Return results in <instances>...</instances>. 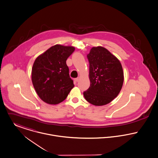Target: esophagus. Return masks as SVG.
I'll use <instances>...</instances> for the list:
<instances>
[{
  "mask_svg": "<svg viewBox=\"0 0 158 158\" xmlns=\"http://www.w3.org/2000/svg\"><path fill=\"white\" fill-rule=\"evenodd\" d=\"M79 80H80V77H77V78H75V81H76V82H78V81H79Z\"/></svg>",
  "mask_w": 158,
  "mask_h": 158,
  "instance_id": "34e87169",
  "label": "esophagus"
}]
</instances>
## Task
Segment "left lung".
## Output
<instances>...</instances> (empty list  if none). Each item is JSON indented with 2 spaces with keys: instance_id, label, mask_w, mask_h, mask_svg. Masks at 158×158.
<instances>
[{
  "instance_id": "8db88e82",
  "label": "left lung",
  "mask_w": 158,
  "mask_h": 158,
  "mask_svg": "<svg viewBox=\"0 0 158 158\" xmlns=\"http://www.w3.org/2000/svg\"><path fill=\"white\" fill-rule=\"evenodd\" d=\"M89 63L90 86L83 92L85 99L93 105L108 104L118 95L124 76L120 61L106 48L93 47L87 55Z\"/></svg>"
}]
</instances>
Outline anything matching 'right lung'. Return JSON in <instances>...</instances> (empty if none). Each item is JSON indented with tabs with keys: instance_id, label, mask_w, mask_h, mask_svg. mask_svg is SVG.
I'll return each instance as SVG.
<instances>
[{
	"instance_id": "obj_1",
	"label": "right lung",
	"mask_w": 158,
	"mask_h": 158,
	"mask_svg": "<svg viewBox=\"0 0 158 158\" xmlns=\"http://www.w3.org/2000/svg\"><path fill=\"white\" fill-rule=\"evenodd\" d=\"M73 46L56 44L35 60L31 70V80L40 98L46 103L57 105L64 101L74 87L66 64L74 52Z\"/></svg>"
}]
</instances>
